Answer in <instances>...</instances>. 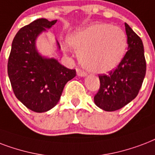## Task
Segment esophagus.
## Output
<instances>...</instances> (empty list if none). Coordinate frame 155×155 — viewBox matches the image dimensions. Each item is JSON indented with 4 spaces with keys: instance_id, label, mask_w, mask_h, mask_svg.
Returning <instances> with one entry per match:
<instances>
[{
    "instance_id": "esophagus-1",
    "label": "esophagus",
    "mask_w": 155,
    "mask_h": 155,
    "mask_svg": "<svg viewBox=\"0 0 155 155\" xmlns=\"http://www.w3.org/2000/svg\"><path fill=\"white\" fill-rule=\"evenodd\" d=\"M77 74H78L79 77H86V75H87V74H86V72L82 71V70L80 69H77Z\"/></svg>"
}]
</instances>
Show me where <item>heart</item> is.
Instances as JSON below:
<instances>
[{
  "label": "heart",
  "mask_w": 155,
  "mask_h": 155,
  "mask_svg": "<svg viewBox=\"0 0 155 155\" xmlns=\"http://www.w3.org/2000/svg\"><path fill=\"white\" fill-rule=\"evenodd\" d=\"M68 41L78 51L81 65L99 74L116 69L123 61L128 45L123 30L107 23L91 24L79 29L69 35ZM64 48L68 49L67 45Z\"/></svg>",
  "instance_id": "b5f03b06"
}]
</instances>
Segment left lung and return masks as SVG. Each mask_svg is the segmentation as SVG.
Wrapping results in <instances>:
<instances>
[{"mask_svg": "<svg viewBox=\"0 0 155 155\" xmlns=\"http://www.w3.org/2000/svg\"><path fill=\"white\" fill-rule=\"evenodd\" d=\"M124 26L129 50L116 69L99 75L100 87L94 97V104L107 111L119 110L135 99L146 75L142 41L128 24Z\"/></svg>", "mask_w": 155, "mask_h": 155, "instance_id": "8db88e82", "label": "left lung"}]
</instances>
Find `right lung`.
<instances>
[{
	"label": "right lung",
	"instance_id": "right-lung-1",
	"mask_svg": "<svg viewBox=\"0 0 155 155\" xmlns=\"http://www.w3.org/2000/svg\"><path fill=\"white\" fill-rule=\"evenodd\" d=\"M56 21L37 19L20 29L12 43L8 61L12 88L17 99L35 112H45L56 106L65 84L76 76L75 69H67L37 51V37ZM57 46L61 48L58 42Z\"/></svg>",
	"mask_w": 155,
	"mask_h": 155
}]
</instances>
